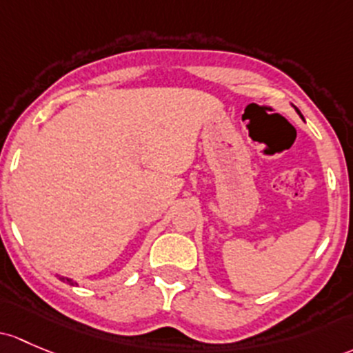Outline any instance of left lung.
Here are the masks:
<instances>
[{"label": "left lung", "mask_w": 353, "mask_h": 353, "mask_svg": "<svg viewBox=\"0 0 353 353\" xmlns=\"http://www.w3.org/2000/svg\"><path fill=\"white\" fill-rule=\"evenodd\" d=\"M294 110H296V111H298V114H299V117H301V113H299V110H298V108H296V106H294ZM301 118H303V117H301Z\"/></svg>", "instance_id": "left-lung-1"}]
</instances>
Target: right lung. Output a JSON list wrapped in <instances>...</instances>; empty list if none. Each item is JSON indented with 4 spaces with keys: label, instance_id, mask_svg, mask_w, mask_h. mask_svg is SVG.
Here are the masks:
<instances>
[{
    "label": "right lung",
    "instance_id": "1",
    "mask_svg": "<svg viewBox=\"0 0 353 353\" xmlns=\"http://www.w3.org/2000/svg\"><path fill=\"white\" fill-rule=\"evenodd\" d=\"M57 277L61 281H64V283H69L70 285H77V283L74 279H70V277H64V276H61V274H57Z\"/></svg>",
    "mask_w": 353,
    "mask_h": 353
}]
</instances>
